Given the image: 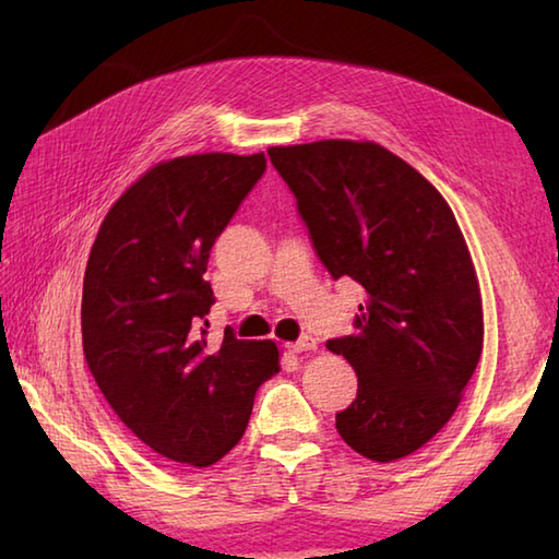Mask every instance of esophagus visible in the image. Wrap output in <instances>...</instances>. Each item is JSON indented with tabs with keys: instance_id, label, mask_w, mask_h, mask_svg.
<instances>
[{
	"instance_id": "34e87169",
	"label": "esophagus",
	"mask_w": 559,
	"mask_h": 559,
	"mask_svg": "<svg viewBox=\"0 0 559 559\" xmlns=\"http://www.w3.org/2000/svg\"><path fill=\"white\" fill-rule=\"evenodd\" d=\"M290 353H295V355H298V353H307V350H314L317 348V341L312 338V336H300L298 341H295V343H288V346H286Z\"/></svg>"
}]
</instances>
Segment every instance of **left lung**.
<instances>
[{
  "label": "left lung",
  "instance_id": "1",
  "mask_svg": "<svg viewBox=\"0 0 559 559\" xmlns=\"http://www.w3.org/2000/svg\"><path fill=\"white\" fill-rule=\"evenodd\" d=\"M331 278L360 283L353 336L329 338L358 374L336 430L372 461L413 454L454 415L483 353L476 269L444 197L372 141L269 148Z\"/></svg>",
  "mask_w": 559,
  "mask_h": 559
}]
</instances>
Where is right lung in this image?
<instances>
[{
    "instance_id": "add662e5",
    "label": "right lung",
    "mask_w": 559,
    "mask_h": 559,
    "mask_svg": "<svg viewBox=\"0 0 559 559\" xmlns=\"http://www.w3.org/2000/svg\"><path fill=\"white\" fill-rule=\"evenodd\" d=\"M266 170L264 153L160 163L115 201L91 247L81 331L91 374L156 454L204 468L240 442L273 341H209L211 247Z\"/></svg>"
}]
</instances>
